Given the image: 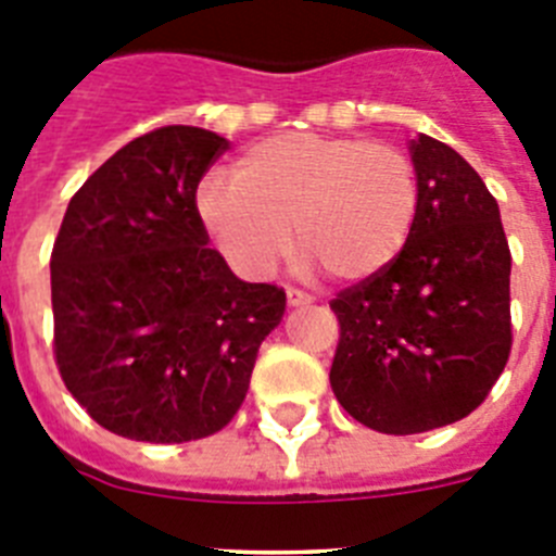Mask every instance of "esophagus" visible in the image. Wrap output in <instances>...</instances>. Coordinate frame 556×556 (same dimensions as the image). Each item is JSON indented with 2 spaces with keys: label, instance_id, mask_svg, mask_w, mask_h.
Wrapping results in <instances>:
<instances>
[{
  "label": "esophagus",
  "instance_id": "obj_1",
  "mask_svg": "<svg viewBox=\"0 0 556 556\" xmlns=\"http://www.w3.org/2000/svg\"><path fill=\"white\" fill-rule=\"evenodd\" d=\"M287 303H289V306L298 308V306H308V303H314V298H312V294L303 292V289L289 287V289H287Z\"/></svg>",
  "mask_w": 556,
  "mask_h": 556
}]
</instances>
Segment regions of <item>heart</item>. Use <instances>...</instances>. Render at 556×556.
<instances>
[{
    "mask_svg": "<svg viewBox=\"0 0 556 556\" xmlns=\"http://www.w3.org/2000/svg\"><path fill=\"white\" fill-rule=\"evenodd\" d=\"M198 211L233 267L264 278L292 250V225L308 262L362 281L395 262L420 211V180L404 150L358 136L281 132L236 164L211 172Z\"/></svg>",
    "mask_w": 556,
    "mask_h": 556,
    "instance_id": "heart-1",
    "label": "heart"
}]
</instances>
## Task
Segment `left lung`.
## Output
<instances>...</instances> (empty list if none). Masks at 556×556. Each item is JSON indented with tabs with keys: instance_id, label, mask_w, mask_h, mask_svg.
<instances>
[{
	"instance_id": "obj_1",
	"label": "left lung",
	"mask_w": 556,
	"mask_h": 556,
	"mask_svg": "<svg viewBox=\"0 0 556 556\" xmlns=\"http://www.w3.org/2000/svg\"><path fill=\"white\" fill-rule=\"evenodd\" d=\"M420 211L395 262L331 301V390L381 434H420L468 417L513 348L509 255L479 172L431 136L409 144Z\"/></svg>"
}]
</instances>
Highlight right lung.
I'll use <instances>...</instances> for the list:
<instances>
[{"label":"right lung","instance_id":"obj_1","mask_svg":"<svg viewBox=\"0 0 556 556\" xmlns=\"http://www.w3.org/2000/svg\"><path fill=\"white\" fill-rule=\"evenodd\" d=\"M228 141L144 132L68 200L52 248L55 362L102 429L189 443L225 429L287 292L236 278L208 248L198 186Z\"/></svg>","mask_w":556,"mask_h":556}]
</instances>
